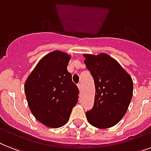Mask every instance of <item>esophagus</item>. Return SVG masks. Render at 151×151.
Masks as SVG:
<instances>
[{"mask_svg":"<svg viewBox=\"0 0 151 151\" xmlns=\"http://www.w3.org/2000/svg\"><path fill=\"white\" fill-rule=\"evenodd\" d=\"M77 86H78V89H79V91H80V92H81V90H82V86H81L80 83H78V84L77 85Z\"/></svg>","mask_w":151,"mask_h":151,"instance_id":"1","label":"esophagus"}]
</instances>
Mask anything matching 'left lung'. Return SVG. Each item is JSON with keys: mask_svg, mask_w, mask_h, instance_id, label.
Listing matches in <instances>:
<instances>
[{"mask_svg": "<svg viewBox=\"0 0 151 151\" xmlns=\"http://www.w3.org/2000/svg\"><path fill=\"white\" fill-rule=\"evenodd\" d=\"M87 69L96 88L94 105L86 112L87 120L99 129L115 126L127 111L133 96V80L116 61L105 53L84 55Z\"/></svg>", "mask_w": 151, "mask_h": 151, "instance_id": "1", "label": "left lung"}]
</instances>
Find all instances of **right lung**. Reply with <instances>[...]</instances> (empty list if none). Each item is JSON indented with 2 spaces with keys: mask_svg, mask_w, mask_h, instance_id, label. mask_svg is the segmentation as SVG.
<instances>
[{
  "mask_svg": "<svg viewBox=\"0 0 151 151\" xmlns=\"http://www.w3.org/2000/svg\"><path fill=\"white\" fill-rule=\"evenodd\" d=\"M70 56L54 51L39 61L28 77L24 92L34 116L48 127L58 128L69 119L78 102V87L67 70Z\"/></svg>",
  "mask_w": 151,
  "mask_h": 151,
  "instance_id": "add662e5",
  "label": "right lung"
}]
</instances>
